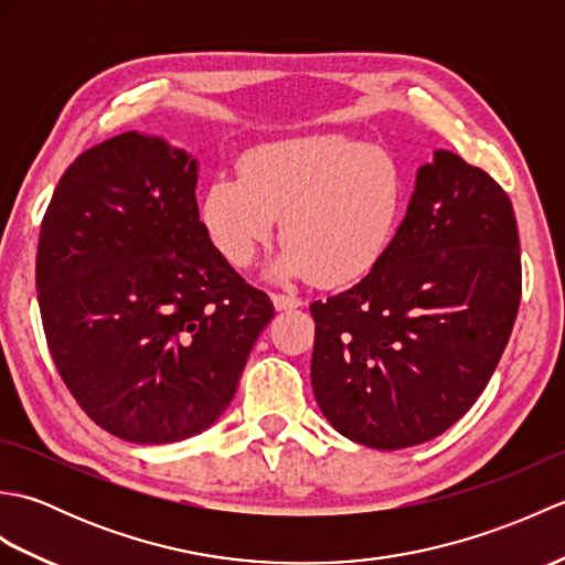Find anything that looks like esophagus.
<instances>
[{"mask_svg":"<svg viewBox=\"0 0 565 565\" xmlns=\"http://www.w3.org/2000/svg\"><path fill=\"white\" fill-rule=\"evenodd\" d=\"M271 301L276 306V310H291V308H298L303 301L298 296H291V294H271Z\"/></svg>","mask_w":565,"mask_h":565,"instance_id":"obj_1","label":"esophagus"}]
</instances>
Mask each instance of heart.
<instances>
[{
  "mask_svg": "<svg viewBox=\"0 0 565 565\" xmlns=\"http://www.w3.org/2000/svg\"><path fill=\"white\" fill-rule=\"evenodd\" d=\"M405 194L403 167L386 148L342 136L286 138L247 150L239 174H215L201 221L227 262L249 267L281 215L286 245L271 271L347 284L386 255Z\"/></svg>",
  "mask_w": 565,
  "mask_h": 565,
  "instance_id": "heart-1",
  "label": "heart"
}]
</instances>
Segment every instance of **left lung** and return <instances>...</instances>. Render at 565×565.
Segmentation results:
<instances>
[{
  "mask_svg": "<svg viewBox=\"0 0 565 565\" xmlns=\"http://www.w3.org/2000/svg\"><path fill=\"white\" fill-rule=\"evenodd\" d=\"M522 298L518 221L493 177L437 150L386 255L310 303L313 393L328 423L371 449L435 439L500 362Z\"/></svg>",
  "mask_w": 565,
  "mask_h": 565,
  "instance_id": "8db88e82",
  "label": "left lung"
}]
</instances>
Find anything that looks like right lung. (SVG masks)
I'll return each instance as SVG.
<instances>
[{
  "label": "right lung",
  "mask_w": 565,
  "mask_h": 565,
  "mask_svg": "<svg viewBox=\"0 0 565 565\" xmlns=\"http://www.w3.org/2000/svg\"><path fill=\"white\" fill-rule=\"evenodd\" d=\"M196 167L130 130L67 167L41 223L47 350L82 411L126 441L209 429L274 318L199 221Z\"/></svg>",
  "instance_id": "1"
}]
</instances>
